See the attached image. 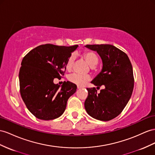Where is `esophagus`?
<instances>
[{
    "instance_id": "1",
    "label": "esophagus",
    "mask_w": 155,
    "mask_h": 155,
    "mask_svg": "<svg viewBox=\"0 0 155 155\" xmlns=\"http://www.w3.org/2000/svg\"><path fill=\"white\" fill-rule=\"evenodd\" d=\"M77 89L80 90V89H81V87H79V86H77Z\"/></svg>"
}]
</instances>
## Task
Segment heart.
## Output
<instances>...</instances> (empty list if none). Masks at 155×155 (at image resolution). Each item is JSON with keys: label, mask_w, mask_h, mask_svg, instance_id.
I'll use <instances>...</instances> for the list:
<instances>
[{"label": "heart", "mask_w": 155, "mask_h": 155, "mask_svg": "<svg viewBox=\"0 0 155 155\" xmlns=\"http://www.w3.org/2000/svg\"><path fill=\"white\" fill-rule=\"evenodd\" d=\"M83 57L85 59L86 61L88 63V65L94 68L96 67L99 62V58L97 55L92 51H87L83 54ZM75 54H72L69 55V57L67 58L65 62V68L67 71H71L72 69L74 60H75ZM90 80V77L88 75H81L74 73L71 74L69 77V81L73 83V84L77 85L78 86H84L87 82Z\"/></svg>", "instance_id": "obj_1"}]
</instances>
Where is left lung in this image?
I'll list each match as a JSON object with an SVG mask.
<instances>
[{
	"mask_svg": "<svg viewBox=\"0 0 155 155\" xmlns=\"http://www.w3.org/2000/svg\"><path fill=\"white\" fill-rule=\"evenodd\" d=\"M102 59L101 72L92 81L97 88L105 89L97 94L96 88H87L88 96L84 107L90 116L108 121L121 113L132 94L134 78L132 65L126 53L110 45H88Z\"/></svg>",
	"mask_w": 155,
	"mask_h": 155,
	"instance_id": "left-lung-1",
	"label": "left lung"
}]
</instances>
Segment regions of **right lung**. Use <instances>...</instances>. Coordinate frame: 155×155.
Masks as SVG:
<instances>
[{
  "label": "right lung",
  "mask_w": 155,
  "mask_h": 155,
  "mask_svg": "<svg viewBox=\"0 0 155 155\" xmlns=\"http://www.w3.org/2000/svg\"><path fill=\"white\" fill-rule=\"evenodd\" d=\"M77 47L46 44L35 48L23 58L19 73L20 94L35 117L53 120L65 111L77 85L67 81L60 87L54 84V79L64 75L67 59Z\"/></svg>",
  "instance_id": "add662e5"
}]
</instances>
